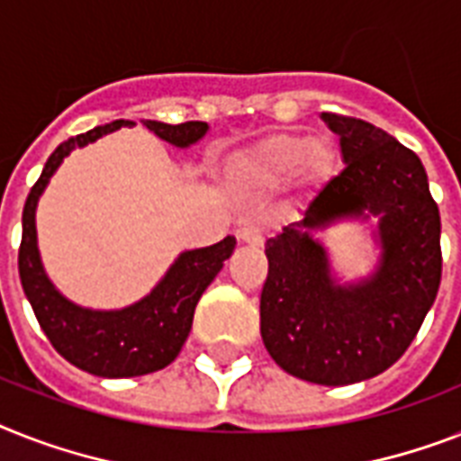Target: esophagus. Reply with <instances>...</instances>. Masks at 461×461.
<instances>
[{"instance_id": "1", "label": "esophagus", "mask_w": 461, "mask_h": 461, "mask_svg": "<svg viewBox=\"0 0 461 461\" xmlns=\"http://www.w3.org/2000/svg\"><path fill=\"white\" fill-rule=\"evenodd\" d=\"M239 241L241 243H249V246H263L265 241V234L260 227H256V224H243L241 230H239Z\"/></svg>"}]
</instances>
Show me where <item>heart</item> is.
Masks as SVG:
<instances>
[{"instance_id": "heart-1", "label": "heart", "mask_w": 461, "mask_h": 461, "mask_svg": "<svg viewBox=\"0 0 461 461\" xmlns=\"http://www.w3.org/2000/svg\"><path fill=\"white\" fill-rule=\"evenodd\" d=\"M334 166L327 141L308 140L305 134H269L224 166L227 185L239 194H269L301 182H317Z\"/></svg>"}]
</instances>
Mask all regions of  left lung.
<instances>
[{"instance_id":"left-lung-1","label":"left lung","mask_w":461,"mask_h":461,"mask_svg":"<svg viewBox=\"0 0 461 461\" xmlns=\"http://www.w3.org/2000/svg\"><path fill=\"white\" fill-rule=\"evenodd\" d=\"M321 121L339 137L346 167L265 243L260 334L291 376L348 386L398 362L431 310L443 267L440 212L417 153L372 122L336 113ZM372 217L377 265L343 283L316 234Z\"/></svg>"}]
</instances>
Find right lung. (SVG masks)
<instances>
[{
	"label": "right lung",
	"instance_id": "1",
	"mask_svg": "<svg viewBox=\"0 0 461 461\" xmlns=\"http://www.w3.org/2000/svg\"><path fill=\"white\" fill-rule=\"evenodd\" d=\"M130 125L137 122L113 121L56 146V151L44 163L42 175L30 189L25 201L23 239L18 250L21 284L51 346L70 365L104 379L141 376L170 365L192 331L198 298L211 286L224 260L234 253L237 246V239L224 237L222 241L205 249L182 250L144 298L118 310L82 308L56 289L44 269L37 246L35 212L40 196L73 149L95 144L101 137ZM141 125L151 130L158 140L177 149H189L208 132V122L198 121L182 122V125L141 121Z\"/></svg>",
	"mask_w": 461,
	"mask_h": 461
}]
</instances>
